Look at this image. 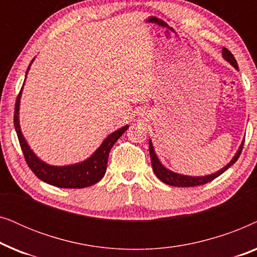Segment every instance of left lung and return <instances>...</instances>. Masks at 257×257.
Instances as JSON below:
<instances>
[{
  "instance_id": "8db88e82",
  "label": "left lung",
  "mask_w": 257,
  "mask_h": 257,
  "mask_svg": "<svg viewBox=\"0 0 257 257\" xmlns=\"http://www.w3.org/2000/svg\"><path fill=\"white\" fill-rule=\"evenodd\" d=\"M222 56L227 62H229L230 64L234 66L235 69H236V70L238 69L236 59H235L233 54H231V52L228 50V49H226V48L222 49ZM243 144H244V140H243V143L241 144L240 149H238L236 154H235L234 158L230 160V163L228 164L227 166L221 168V170L217 171L216 173H213L210 175H206V177H188V175H181V174L174 173V172L167 170V168H165L163 165H161L159 159H158L156 152H154L152 142H151V140H150L149 149H150L151 163H152L153 171H154V173H156L157 177L159 178L161 181L165 182V184L170 185V186H175V187H194V186L205 185V184H207V182L214 180V179L222 174L224 171H227L228 168L231 166V165L235 164V161H236L238 159V157H240V154L242 152V149H243Z\"/></svg>"
}]
</instances>
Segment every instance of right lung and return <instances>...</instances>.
<instances>
[{
	"label": "right lung",
	"instance_id": "1",
	"mask_svg": "<svg viewBox=\"0 0 257 257\" xmlns=\"http://www.w3.org/2000/svg\"><path fill=\"white\" fill-rule=\"evenodd\" d=\"M28 70H29V68H28ZM20 98L21 92L16 98L15 112H14V125H15L17 137H19L21 149L23 151L24 159H26L30 170L34 172V174L38 179L59 188H84L87 187V186L94 185L104 177L105 172H106L108 153H110L114 143L127 130L128 125L119 128L118 131L108 136L99 146V149L89 159L83 161V163L70 165V166H50V165L43 163L35 156L22 136L19 121Z\"/></svg>",
	"mask_w": 257,
	"mask_h": 257
}]
</instances>
